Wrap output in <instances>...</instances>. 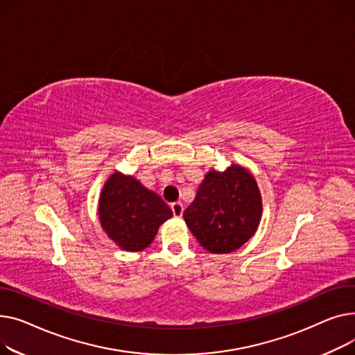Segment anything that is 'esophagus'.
I'll list each match as a JSON object with an SVG mask.
<instances>
[{"label":"esophagus","mask_w":355,"mask_h":355,"mask_svg":"<svg viewBox=\"0 0 355 355\" xmlns=\"http://www.w3.org/2000/svg\"><path fill=\"white\" fill-rule=\"evenodd\" d=\"M171 207H172V212H173L175 218H180V216L183 215L184 207H183V203H182V202H173V203L171 205Z\"/></svg>","instance_id":"esophagus-1"}]
</instances>
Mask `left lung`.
Returning a JSON list of instances; mask_svg holds the SVG:
<instances>
[{
  "label": "left lung",
  "instance_id": "obj_1",
  "mask_svg": "<svg viewBox=\"0 0 355 355\" xmlns=\"http://www.w3.org/2000/svg\"><path fill=\"white\" fill-rule=\"evenodd\" d=\"M262 216V196L252 173L232 163L211 169L183 219L198 242L212 254H231L251 239Z\"/></svg>",
  "mask_w": 355,
  "mask_h": 355
}]
</instances>
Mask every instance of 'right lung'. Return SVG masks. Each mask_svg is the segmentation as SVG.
<instances>
[{
  "label": "right lung",
  "mask_w": 355,
  "mask_h": 355,
  "mask_svg": "<svg viewBox=\"0 0 355 355\" xmlns=\"http://www.w3.org/2000/svg\"><path fill=\"white\" fill-rule=\"evenodd\" d=\"M173 212L168 203L135 176L116 171L104 183L98 199L103 231L121 249L140 252L148 248L162 223Z\"/></svg>",
  "instance_id": "1"
}]
</instances>
